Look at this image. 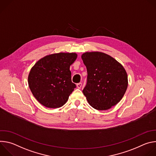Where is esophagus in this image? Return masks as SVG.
I'll list each match as a JSON object with an SVG mask.
<instances>
[{
	"label": "esophagus",
	"instance_id": "34e87169",
	"mask_svg": "<svg viewBox=\"0 0 156 156\" xmlns=\"http://www.w3.org/2000/svg\"><path fill=\"white\" fill-rule=\"evenodd\" d=\"M76 86H77V87H78V89H80V88L81 87V86H82V83H77V84H76Z\"/></svg>",
	"mask_w": 156,
	"mask_h": 156
}]
</instances>
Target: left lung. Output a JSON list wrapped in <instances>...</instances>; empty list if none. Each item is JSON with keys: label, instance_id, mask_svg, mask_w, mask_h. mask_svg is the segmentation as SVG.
<instances>
[{"label": "left lung", "instance_id": "left-lung-1", "mask_svg": "<svg viewBox=\"0 0 156 156\" xmlns=\"http://www.w3.org/2000/svg\"><path fill=\"white\" fill-rule=\"evenodd\" d=\"M87 69V83L83 93L90 105L105 110L118 104L128 87V76L123 66L111 56L101 52L82 54Z\"/></svg>", "mask_w": 156, "mask_h": 156}]
</instances>
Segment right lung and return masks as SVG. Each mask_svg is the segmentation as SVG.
<instances>
[{
	"instance_id": "obj_1",
	"label": "right lung",
	"mask_w": 156,
	"mask_h": 156,
	"mask_svg": "<svg viewBox=\"0 0 156 156\" xmlns=\"http://www.w3.org/2000/svg\"><path fill=\"white\" fill-rule=\"evenodd\" d=\"M76 58V53L60 52L44 57L34 64L28 75V85L40 104L55 108L68 101L76 87L70 67Z\"/></svg>"
}]
</instances>
